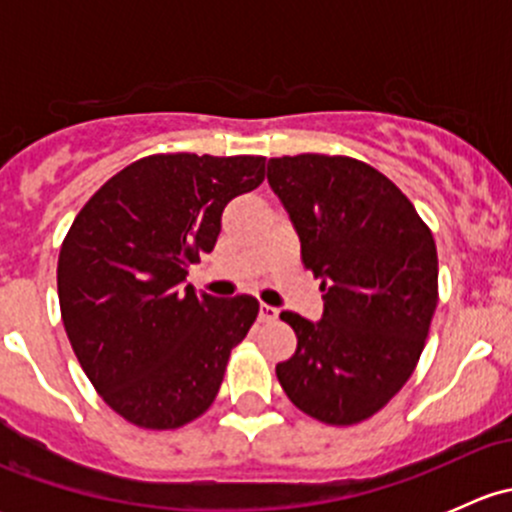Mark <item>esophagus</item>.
Returning <instances> with one entry per match:
<instances>
[{"instance_id":"obj_1","label":"esophagus","mask_w":512,"mask_h":512,"mask_svg":"<svg viewBox=\"0 0 512 512\" xmlns=\"http://www.w3.org/2000/svg\"><path fill=\"white\" fill-rule=\"evenodd\" d=\"M277 309L270 304H260V322H275Z\"/></svg>"}]
</instances>
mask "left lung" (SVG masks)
I'll return each mask as SVG.
<instances>
[{
    "label": "left lung",
    "mask_w": 512,
    "mask_h": 512,
    "mask_svg": "<svg viewBox=\"0 0 512 512\" xmlns=\"http://www.w3.org/2000/svg\"><path fill=\"white\" fill-rule=\"evenodd\" d=\"M267 180L324 292L319 322L280 314L297 352L277 364V379L307 416L354 426L414 374L438 304L436 242L411 200L356 158H270Z\"/></svg>",
    "instance_id": "8db88e82"
}]
</instances>
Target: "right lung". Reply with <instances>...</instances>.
<instances>
[{"label": "right lung", "instance_id": "add662e5", "mask_svg": "<svg viewBox=\"0 0 512 512\" xmlns=\"http://www.w3.org/2000/svg\"><path fill=\"white\" fill-rule=\"evenodd\" d=\"M262 180V156L158 153L106 180L71 223L56 267L66 337L126 421L180 428L218 396L260 304L198 294L185 277L213 252L225 205Z\"/></svg>", "mask_w": 512, "mask_h": 512}]
</instances>
